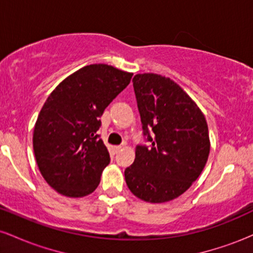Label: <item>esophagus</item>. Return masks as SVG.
<instances>
[{"label": "esophagus", "mask_w": 253, "mask_h": 253, "mask_svg": "<svg viewBox=\"0 0 253 253\" xmlns=\"http://www.w3.org/2000/svg\"><path fill=\"white\" fill-rule=\"evenodd\" d=\"M121 149H123V146H121V145H118V146H113V150H114L115 153L119 152V151H120Z\"/></svg>", "instance_id": "1"}]
</instances>
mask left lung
Wrapping results in <instances>:
<instances>
[{
    "mask_svg": "<svg viewBox=\"0 0 253 253\" xmlns=\"http://www.w3.org/2000/svg\"><path fill=\"white\" fill-rule=\"evenodd\" d=\"M132 82L147 145H136L125 179L144 201H170L196 181L207 163V123L195 102L170 78L139 74Z\"/></svg>",
    "mask_w": 253,
    "mask_h": 253,
    "instance_id": "left-lung-1",
    "label": "left lung"
}]
</instances>
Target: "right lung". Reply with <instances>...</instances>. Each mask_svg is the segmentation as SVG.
Segmentation results:
<instances>
[{"mask_svg":"<svg viewBox=\"0 0 253 253\" xmlns=\"http://www.w3.org/2000/svg\"><path fill=\"white\" fill-rule=\"evenodd\" d=\"M132 76L92 64L65 78L47 97L34 126L33 149L42 177L58 193L82 197L97 188L110 162L97 134L100 118Z\"/></svg>","mask_w":253,"mask_h":253,"instance_id":"add662e5","label":"right lung"}]
</instances>
